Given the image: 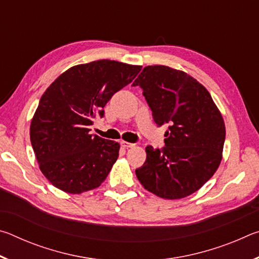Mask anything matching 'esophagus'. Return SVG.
Here are the masks:
<instances>
[{
	"label": "esophagus",
	"mask_w": 259,
	"mask_h": 259,
	"mask_svg": "<svg viewBox=\"0 0 259 259\" xmlns=\"http://www.w3.org/2000/svg\"><path fill=\"white\" fill-rule=\"evenodd\" d=\"M121 145H122V147H124V148H130V147H134L135 144L124 142V140H123V142H121Z\"/></svg>",
	"instance_id": "1"
}]
</instances>
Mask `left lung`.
I'll use <instances>...</instances> for the list:
<instances>
[{
    "instance_id": "1",
    "label": "left lung",
    "mask_w": 259,
    "mask_h": 259,
    "mask_svg": "<svg viewBox=\"0 0 259 259\" xmlns=\"http://www.w3.org/2000/svg\"><path fill=\"white\" fill-rule=\"evenodd\" d=\"M139 85L155 123L168 124L165 146H147L136 169L145 190L162 199H183L200 190L223 157L225 123L209 91L187 73L164 65L144 67Z\"/></svg>"
}]
</instances>
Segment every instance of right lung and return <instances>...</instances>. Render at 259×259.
<instances>
[{
    "label": "right lung",
    "instance_id": "right-lung-1",
    "mask_svg": "<svg viewBox=\"0 0 259 259\" xmlns=\"http://www.w3.org/2000/svg\"><path fill=\"white\" fill-rule=\"evenodd\" d=\"M142 66L102 59L68 68L42 95L30 122V143L42 174L59 190L80 194L100 186L120 144L89 134L112 96Z\"/></svg>",
    "mask_w": 259,
    "mask_h": 259
}]
</instances>
